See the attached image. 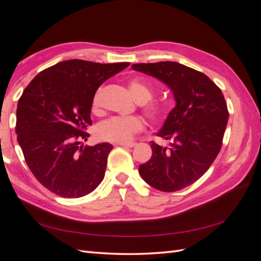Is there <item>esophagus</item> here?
Segmentation results:
<instances>
[{"label":"esophagus","instance_id":"34e87169","mask_svg":"<svg viewBox=\"0 0 261 261\" xmlns=\"http://www.w3.org/2000/svg\"><path fill=\"white\" fill-rule=\"evenodd\" d=\"M117 146H122V147H127V148H133L135 147L137 144L134 143V141H130V143H118L116 144Z\"/></svg>","mask_w":261,"mask_h":261}]
</instances>
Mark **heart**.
I'll return each mask as SVG.
<instances>
[{
	"label": "heart",
	"mask_w": 261,
	"mask_h": 261,
	"mask_svg": "<svg viewBox=\"0 0 261 261\" xmlns=\"http://www.w3.org/2000/svg\"><path fill=\"white\" fill-rule=\"evenodd\" d=\"M128 88L133 97L143 107L145 114L150 120L155 123H161L165 120L168 115L167 107L156 102H149L153 97L151 87L139 80H132L128 83ZM102 93H103V88L99 87L92 97V112L96 114L101 112ZM144 127L143 120L137 116H114L99 125L98 135L102 140L112 141V143H126V141H129L135 134L143 130Z\"/></svg>",
	"instance_id": "heart-1"
}]
</instances>
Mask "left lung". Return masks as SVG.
<instances>
[{"label": "left lung", "mask_w": 261, "mask_h": 261, "mask_svg": "<svg viewBox=\"0 0 261 261\" xmlns=\"http://www.w3.org/2000/svg\"><path fill=\"white\" fill-rule=\"evenodd\" d=\"M132 69L161 81L176 102L156 134L170 147L150 141L152 155L139 165V174L161 192L179 191L199 179L220 152L228 120L224 96L207 75L176 62L140 63Z\"/></svg>", "instance_id": "8db88e82"}]
</instances>
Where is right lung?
Returning <instances> with one entry per match:
<instances>
[{
  "mask_svg": "<svg viewBox=\"0 0 261 261\" xmlns=\"http://www.w3.org/2000/svg\"><path fill=\"white\" fill-rule=\"evenodd\" d=\"M129 64L63 61L39 73L23 90L16 111L17 140L28 168L53 194L80 198L103 179L113 146L81 144L89 137L94 92Z\"/></svg>",
  "mask_w": 261,
  "mask_h": 261,
  "instance_id": "1",
  "label": "right lung"
}]
</instances>
